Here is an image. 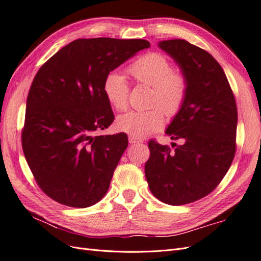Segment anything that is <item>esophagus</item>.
Masks as SVG:
<instances>
[{"label": "esophagus", "mask_w": 261, "mask_h": 261, "mask_svg": "<svg viewBox=\"0 0 261 261\" xmlns=\"http://www.w3.org/2000/svg\"><path fill=\"white\" fill-rule=\"evenodd\" d=\"M128 140L130 144H139V143H143V140L137 138V137H134V136H129L128 137Z\"/></svg>", "instance_id": "obj_1"}]
</instances>
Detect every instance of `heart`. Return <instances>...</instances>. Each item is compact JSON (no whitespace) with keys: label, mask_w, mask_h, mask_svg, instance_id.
Returning a JSON list of instances; mask_svg holds the SVG:
<instances>
[{"label":"heart","mask_w":261,"mask_h":261,"mask_svg":"<svg viewBox=\"0 0 261 261\" xmlns=\"http://www.w3.org/2000/svg\"><path fill=\"white\" fill-rule=\"evenodd\" d=\"M128 73L137 83L152 87L150 106H160L168 116L179 112L187 96V80L183 73L172 69L171 63L163 54L152 52L141 55L129 65ZM102 90L114 109L123 111L127 107L129 87L121 73H109ZM160 108L122 114L116 120V128L137 138L159 132L164 125V114Z\"/></svg>","instance_id":"heart-1"}]
</instances>
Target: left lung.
<instances>
[{"mask_svg": "<svg viewBox=\"0 0 261 261\" xmlns=\"http://www.w3.org/2000/svg\"><path fill=\"white\" fill-rule=\"evenodd\" d=\"M158 45L187 80L184 105L165 130L172 140L183 143L172 150L150 140L145 174L155 198L180 206L210 194L230 169L236 150L238 109L223 69L210 53L180 39Z\"/></svg>", "mask_w": 261, "mask_h": 261, "instance_id": "obj_1", "label": "left lung"}]
</instances>
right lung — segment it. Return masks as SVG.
<instances>
[{
	"label": "right lung",
	"mask_w": 261,
	"mask_h": 261,
	"mask_svg": "<svg viewBox=\"0 0 261 261\" xmlns=\"http://www.w3.org/2000/svg\"><path fill=\"white\" fill-rule=\"evenodd\" d=\"M149 46L143 39H77L38 70L21 145L37 184L53 200L86 208L107 194L128 138L125 133L94 135L114 121L102 85L110 72Z\"/></svg>",
	"instance_id": "right-lung-1"
}]
</instances>
